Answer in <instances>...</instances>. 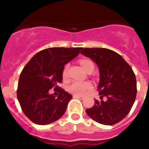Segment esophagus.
Wrapping results in <instances>:
<instances>
[{"instance_id": "34e87169", "label": "esophagus", "mask_w": 149, "mask_h": 149, "mask_svg": "<svg viewBox=\"0 0 149 149\" xmlns=\"http://www.w3.org/2000/svg\"><path fill=\"white\" fill-rule=\"evenodd\" d=\"M73 97L74 98H78V99H81L83 100L84 98V96H79V95H76V94H74L73 95Z\"/></svg>"}]
</instances>
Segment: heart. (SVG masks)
<instances>
[{"label": "heart", "instance_id": "obj_1", "mask_svg": "<svg viewBox=\"0 0 149 149\" xmlns=\"http://www.w3.org/2000/svg\"><path fill=\"white\" fill-rule=\"evenodd\" d=\"M79 64L82 66V68L86 71L90 66L93 65V63L91 60L88 59H81L79 61ZM67 70H68V65H66L64 67V70L63 71V77H66L67 75ZM92 88V84L91 83L88 81H74L72 82V84H70V86H68V91L75 94H78V95H84L90 91Z\"/></svg>", "mask_w": 149, "mask_h": 149}]
</instances>
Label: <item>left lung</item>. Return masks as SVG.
I'll return each instance as SVG.
<instances>
[{"mask_svg": "<svg viewBox=\"0 0 149 149\" xmlns=\"http://www.w3.org/2000/svg\"><path fill=\"white\" fill-rule=\"evenodd\" d=\"M80 53L97 64L100 72L97 88L100 97L86 112L90 118L105 125L120 122L131 111L137 94L136 78L132 67L115 52L105 48H86Z\"/></svg>", "mask_w": 149, "mask_h": 149, "instance_id": "obj_1", "label": "left lung"}]
</instances>
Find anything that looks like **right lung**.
<instances>
[{"label": "right lung", "mask_w": 149, "mask_h": 149, "mask_svg": "<svg viewBox=\"0 0 149 149\" xmlns=\"http://www.w3.org/2000/svg\"><path fill=\"white\" fill-rule=\"evenodd\" d=\"M82 48H49L38 52L20 75L17 97L22 111L32 122L45 125L65 113L72 95L59 87L58 96L50 95L63 80L65 64L79 55Z\"/></svg>", "instance_id": "add662e5"}]
</instances>
